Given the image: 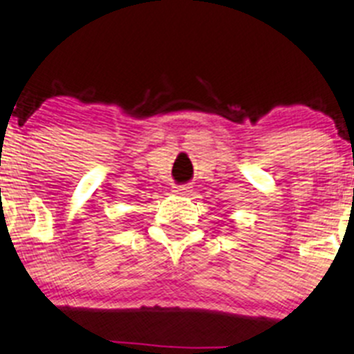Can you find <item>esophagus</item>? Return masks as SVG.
Returning a JSON list of instances; mask_svg holds the SVG:
<instances>
[{"label": "esophagus", "instance_id": "obj_1", "mask_svg": "<svg viewBox=\"0 0 354 354\" xmlns=\"http://www.w3.org/2000/svg\"><path fill=\"white\" fill-rule=\"evenodd\" d=\"M174 188H176L174 192L181 194V196H187V194L190 192V188H192V187H190V185H176V187H174Z\"/></svg>", "mask_w": 354, "mask_h": 354}]
</instances>
